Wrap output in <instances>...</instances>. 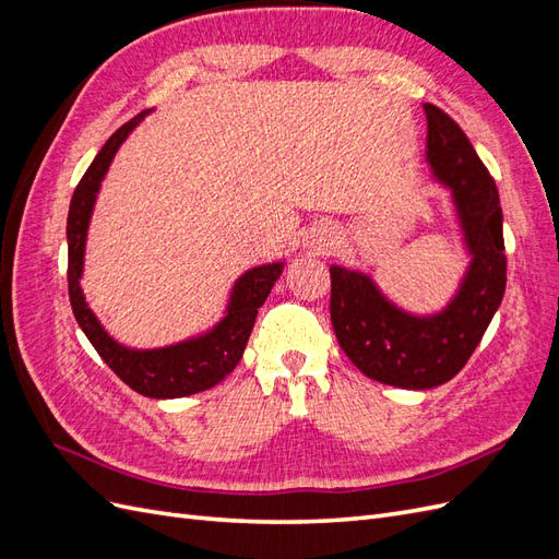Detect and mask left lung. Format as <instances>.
I'll list each match as a JSON object with an SVG mask.
<instances>
[{
	"label": "left lung",
	"instance_id": "1",
	"mask_svg": "<svg viewBox=\"0 0 559 559\" xmlns=\"http://www.w3.org/2000/svg\"><path fill=\"white\" fill-rule=\"evenodd\" d=\"M427 114V163L448 189L468 265L443 310H403L376 280L331 265V321L337 343L364 376L401 389L452 380L478 347L506 292L503 214L495 179L464 130L433 105Z\"/></svg>",
	"mask_w": 559,
	"mask_h": 559
}]
</instances>
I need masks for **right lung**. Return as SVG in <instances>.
Returning <instances> with one entry per match:
<instances>
[{"mask_svg":"<svg viewBox=\"0 0 559 559\" xmlns=\"http://www.w3.org/2000/svg\"><path fill=\"white\" fill-rule=\"evenodd\" d=\"M148 114L142 111L118 128L76 186L67 216V282H70V302L81 331L114 373L142 396L181 399L212 389L240 364L259 308L280 280L284 261L257 265L235 280L224 317L205 333L154 349H134L114 341L83 296V257H86L88 226L99 186L109 173L116 151Z\"/></svg>","mask_w":559,"mask_h":559,"instance_id":"right-lung-1","label":"right lung"}]
</instances>
